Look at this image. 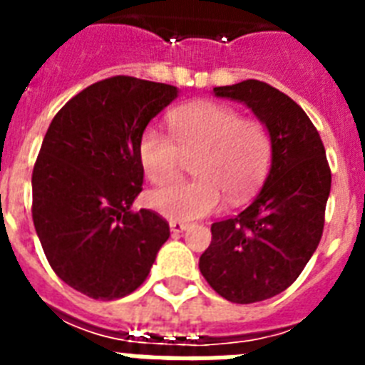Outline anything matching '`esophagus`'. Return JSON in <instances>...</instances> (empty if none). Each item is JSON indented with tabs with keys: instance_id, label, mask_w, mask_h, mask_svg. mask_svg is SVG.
I'll use <instances>...</instances> for the list:
<instances>
[{
	"instance_id": "obj_1",
	"label": "esophagus",
	"mask_w": 365,
	"mask_h": 365,
	"mask_svg": "<svg viewBox=\"0 0 365 365\" xmlns=\"http://www.w3.org/2000/svg\"><path fill=\"white\" fill-rule=\"evenodd\" d=\"M189 227V223L185 222H180V220H172L170 222V231L172 233H182V231H185V229Z\"/></svg>"
}]
</instances>
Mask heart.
I'll return each instance as SVG.
<instances>
[{
    "mask_svg": "<svg viewBox=\"0 0 365 365\" xmlns=\"http://www.w3.org/2000/svg\"><path fill=\"white\" fill-rule=\"evenodd\" d=\"M170 134L149 126L140 138L138 155L149 182L168 185L182 176L183 159L197 157V180L159 189L148 197L163 216L189 222L208 216L223 205V194L239 205L265 178L271 138L259 119L240 117L231 106L195 102L170 115Z\"/></svg>",
    "mask_w": 365,
    "mask_h": 365,
    "instance_id": "obj_1",
    "label": "heart"
}]
</instances>
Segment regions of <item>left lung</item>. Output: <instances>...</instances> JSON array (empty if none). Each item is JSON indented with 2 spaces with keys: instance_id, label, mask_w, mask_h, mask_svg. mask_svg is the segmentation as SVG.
Instances as JSON below:
<instances>
[{
  "instance_id": "obj_1",
  "label": "left lung",
  "mask_w": 365,
  "mask_h": 365,
  "mask_svg": "<svg viewBox=\"0 0 365 365\" xmlns=\"http://www.w3.org/2000/svg\"><path fill=\"white\" fill-rule=\"evenodd\" d=\"M220 98L248 106L271 134V172L239 216L212 223L199 269L231 303H257L295 282L322 239L331 189L317 126L288 94L257 79L216 87Z\"/></svg>"
}]
</instances>
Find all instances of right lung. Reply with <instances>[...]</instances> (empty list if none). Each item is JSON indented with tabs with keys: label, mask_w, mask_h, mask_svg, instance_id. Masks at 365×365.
<instances>
[{
	"label": "right lung",
	"mask_w": 365,
	"mask_h": 365,
	"mask_svg": "<svg viewBox=\"0 0 365 365\" xmlns=\"http://www.w3.org/2000/svg\"><path fill=\"white\" fill-rule=\"evenodd\" d=\"M176 87L115 76L76 94L54 115L31 174V217L53 271L100 301L148 278L170 237L165 217L132 210L142 191L138 155L148 123Z\"/></svg>",
	"instance_id": "add662e5"
}]
</instances>
